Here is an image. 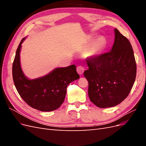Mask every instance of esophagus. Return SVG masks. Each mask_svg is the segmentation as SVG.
Here are the masks:
<instances>
[{
	"mask_svg": "<svg viewBox=\"0 0 146 146\" xmlns=\"http://www.w3.org/2000/svg\"><path fill=\"white\" fill-rule=\"evenodd\" d=\"M84 70L85 69L82 66H78L77 68V71L79 75H82L84 72Z\"/></svg>",
	"mask_w": 146,
	"mask_h": 146,
	"instance_id": "obj_1",
	"label": "esophagus"
}]
</instances>
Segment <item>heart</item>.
I'll list each match as a JSON object with an SVG mask.
<instances>
[{
  "label": "heart",
  "instance_id": "obj_1",
  "mask_svg": "<svg viewBox=\"0 0 146 146\" xmlns=\"http://www.w3.org/2000/svg\"><path fill=\"white\" fill-rule=\"evenodd\" d=\"M94 36L92 35H88L86 41L89 43L93 41ZM107 46V41L104 37H99L92 41L90 46H88L85 52V54L87 56H96L102 52Z\"/></svg>",
  "mask_w": 146,
  "mask_h": 146
}]
</instances>
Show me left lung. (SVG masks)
I'll return each instance as SVG.
<instances>
[{
	"mask_svg": "<svg viewBox=\"0 0 146 146\" xmlns=\"http://www.w3.org/2000/svg\"><path fill=\"white\" fill-rule=\"evenodd\" d=\"M111 50L87 60L84 76L89 83L90 100L102 108L114 107L129 94L136 78V64L131 45L114 29Z\"/></svg>",
	"mask_w": 146,
	"mask_h": 146,
	"instance_id": "obj_1",
	"label": "left lung"
}]
</instances>
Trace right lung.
Masks as SVG:
<instances>
[{"instance_id":"right-lung-1","label":"right lung","mask_w":146,"mask_h":146,"mask_svg":"<svg viewBox=\"0 0 146 146\" xmlns=\"http://www.w3.org/2000/svg\"><path fill=\"white\" fill-rule=\"evenodd\" d=\"M24 38L17 47L13 64V81L18 93L31 107L41 111L58 109L63 103L66 90L70 83L80 76L74 64L57 68L42 77L29 79L21 68L20 52Z\"/></svg>"}]
</instances>
